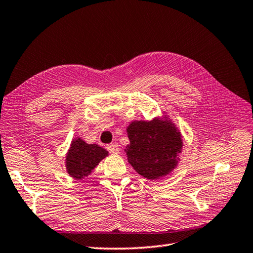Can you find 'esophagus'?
Masks as SVG:
<instances>
[{
  "instance_id": "esophagus-1",
  "label": "esophagus",
  "mask_w": 253,
  "mask_h": 253,
  "mask_svg": "<svg viewBox=\"0 0 253 253\" xmlns=\"http://www.w3.org/2000/svg\"><path fill=\"white\" fill-rule=\"evenodd\" d=\"M106 149L110 151L112 155H117V153L120 152V146H118L117 143H111V145L106 146Z\"/></svg>"
}]
</instances>
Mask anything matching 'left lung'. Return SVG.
<instances>
[{
  "instance_id": "obj_1",
  "label": "left lung",
  "mask_w": 253,
  "mask_h": 253,
  "mask_svg": "<svg viewBox=\"0 0 253 253\" xmlns=\"http://www.w3.org/2000/svg\"><path fill=\"white\" fill-rule=\"evenodd\" d=\"M126 130L129 145L126 146L125 152L138 174L148 180H157L175 169L183 139L179 128L169 116L131 122Z\"/></svg>"
}]
</instances>
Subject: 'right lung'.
<instances>
[{"instance_id": "right-lung-1", "label": "right lung", "mask_w": 253, "mask_h": 253, "mask_svg": "<svg viewBox=\"0 0 253 253\" xmlns=\"http://www.w3.org/2000/svg\"><path fill=\"white\" fill-rule=\"evenodd\" d=\"M106 151L96 143H86L81 138H74L66 156V169L68 174L76 180L88 176L104 158Z\"/></svg>"}]
</instances>
